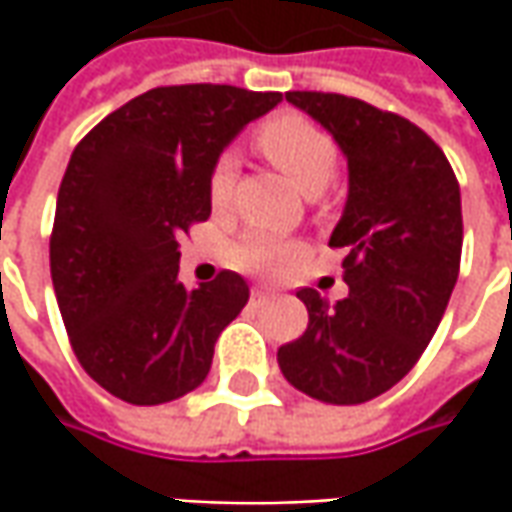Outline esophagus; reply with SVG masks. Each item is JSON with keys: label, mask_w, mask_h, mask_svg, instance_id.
Segmentation results:
<instances>
[{"label": "esophagus", "mask_w": 512, "mask_h": 512, "mask_svg": "<svg viewBox=\"0 0 512 512\" xmlns=\"http://www.w3.org/2000/svg\"><path fill=\"white\" fill-rule=\"evenodd\" d=\"M270 296H273V293H270L267 287H253V290H250V302H253V305H265Z\"/></svg>", "instance_id": "1"}]
</instances>
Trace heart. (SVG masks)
Masks as SVG:
<instances>
[{
  "mask_svg": "<svg viewBox=\"0 0 512 512\" xmlns=\"http://www.w3.org/2000/svg\"><path fill=\"white\" fill-rule=\"evenodd\" d=\"M256 145L276 168L285 170L287 179L307 196H319L333 182L336 168H339L336 139L319 122L307 119L302 113H293V110L276 113L273 119H267L265 125L256 130ZM233 182H236L233 159L219 156L210 170V179H207V196L216 210L227 207ZM293 256H296V247L273 233H265V230L247 233L242 236V242L233 247L236 265L245 270H256V273H273L287 265Z\"/></svg>",
  "mask_w": 512,
  "mask_h": 512,
  "instance_id": "1",
  "label": "heart"
}]
</instances>
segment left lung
<instances>
[{
    "label": "left lung",
    "instance_id": "8db88e82",
    "mask_svg": "<svg viewBox=\"0 0 512 512\" xmlns=\"http://www.w3.org/2000/svg\"><path fill=\"white\" fill-rule=\"evenodd\" d=\"M347 156V205L330 236L350 296H296L307 330L279 347L285 379L310 399L362 404L413 370L442 322L462 262V193L442 148L399 113L362 99L290 90Z\"/></svg>",
    "mask_w": 512,
    "mask_h": 512
}]
</instances>
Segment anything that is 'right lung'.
Listing matches in <instances>:
<instances>
[{
	"label": "right lung",
	"mask_w": 512,
	"mask_h": 512,
	"mask_svg": "<svg viewBox=\"0 0 512 512\" xmlns=\"http://www.w3.org/2000/svg\"><path fill=\"white\" fill-rule=\"evenodd\" d=\"M282 93L233 85L153 88L105 116L70 156L50 233V279L70 347L128 404H165L205 382L213 344L247 282H179V236L207 222L219 153Z\"/></svg>",
	"instance_id": "right-lung-1"
}]
</instances>
